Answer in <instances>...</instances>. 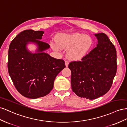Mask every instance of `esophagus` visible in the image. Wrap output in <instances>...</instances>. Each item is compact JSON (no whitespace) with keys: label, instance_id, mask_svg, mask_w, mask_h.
<instances>
[{"label":"esophagus","instance_id":"esophagus-1","mask_svg":"<svg viewBox=\"0 0 127 127\" xmlns=\"http://www.w3.org/2000/svg\"><path fill=\"white\" fill-rule=\"evenodd\" d=\"M68 63H68V61H65V65H66V67L68 66Z\"/></svg>","mask_w":127,"mask_h":127}]
</instances>
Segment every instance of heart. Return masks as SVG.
Returning <instances> with one entry per match:
<instances>
[{
    "label": "heart",
    "mask_w": 127,
    "mask_h": 127,
    "mask_svg": "<svg viewBox=\"0 0 127 127\" xmlns=\"http://www.w3.org/2000/svg\"><path fill=\"white\" fill-rule=\"evenodd\" d=\"M60 47L69 49L67 55L70 59L79 60L82 59L88 52L93 44L92 38L85 34L74 33L61 35L57 40ZM56 49L59 47L56 46Z\"/></svg>",
    "instance_id": "heart-1"
}]
</instances>
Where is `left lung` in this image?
<instances>
[{
  "instance_id": "8db88e82",
  "label": "left lung",
  "mask_w": 127,
  "mask_h": 127,
  "mask_svg": "<svg viewBox=\"0 0 127 127\" xmlns=\"http://www.w3.org/2000/svg\"><path fill=\"white\" fill-rule=\"evenodd\" d=\"M97 47L81 59L68 64L71 71V87L79 97L97 98L111 88L117 73V51L106 34H95Z\"/></svg>"
}]
</instances>
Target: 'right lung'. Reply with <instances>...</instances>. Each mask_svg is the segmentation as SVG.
<instances>
[{
	"mask_svg": "<svg viewBox=\"0 0 127 127\" xmlns=\"http://www.w3.org/2000/svg\"><path fill=\"white\" fill-rule=\"evenodd\" d=\"M43 33L42 31L24 30L14 38L9 47V74L17 91L31 99L48 94L57 75L65 67L64 60L44 52L50 46L40 40ZM31 43L37 46L35 53L27 48Z\"/></svg>",
	"mask_w": 127,
	"mask_h": 127,
	"instance_id": "1",
	"label": "right lung"
}]
</instances>
